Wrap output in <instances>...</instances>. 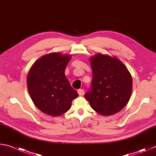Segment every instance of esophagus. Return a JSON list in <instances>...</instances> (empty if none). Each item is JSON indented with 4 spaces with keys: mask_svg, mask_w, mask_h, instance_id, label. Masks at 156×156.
Returning a JSON list of instances; mask_svg holds the SVG:
<instances>
[{
    "mask_svg": "<svg viewBox=\"0 0 156 156\" xmlns=\"http://www.w3.org/2000/svg\"><path fill=\"white\" fill-rule=\"evenodd\" d=\"M78 93L79 96H83V95L84 94V90H83V89H78Z\"/></svg>",
    "mask_w": 156,
    "mask_h": 156,
    "instance_id": "obj_1",
    "label": "esophagus"
}]
</instances>
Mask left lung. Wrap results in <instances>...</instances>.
Returning a JSON list of instances; mask_svg holds the SVG:
<instances>
[{
    "label": "left lung",
    "mask_w": 156,
    "mask_h": 156,
    "mask_svg": "<svg viewBox=\"0 0 156 156\" xmlns=\"http://www.w3.org/2000/svg\"><path fill=\"white\" fill-rule=\"evenodd\" d=\"M92 89L84 98L99 114L112 115L122 110L130 99L133 81L130 72L115 56L101 53L89 58Z\"/></svg>",
    "instance_id": "obj_1"
}]
</instances>
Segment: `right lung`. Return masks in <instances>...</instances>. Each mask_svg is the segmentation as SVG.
<instances>
[{
	"instance_id": "add662e5",
	"label": "right lung",
	"mask_w": 156,
	"mask_h": 156,
	"mask_svg": "<svg viewBox=\"0 0 156 156\" xmlns=\"http://www.w3.org/2000/svg\"><path fill=\"white\" fill-rule=\"evenodd\" d=\"M71 58V54L50 53L37 60L29 71V94L35 106L47 115L53 117L62 115L78 96L65 74Z\"/></svg>"
}]
</instances>
